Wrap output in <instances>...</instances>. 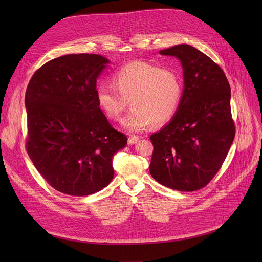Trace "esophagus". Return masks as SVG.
Masks as SVG:
<instances>
[{
    "instance_id": "34e87169",
    "label": "esophagus",
    "mask_w": 262,
    "mask_h": 262,
    "mask_svg": "<svg viewBox=\"0 0 262 262\" xmlns=\"http://www.w3.org/2000/svg\"><path fill=\"white\" fill-rule=\"evenodd\" d=\"M139 140H140L139 137H137V136H130V137L128 138V144H129V145H134V144L138 143Z\"/></svg>"
}]
</instances>
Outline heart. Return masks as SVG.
Here are the masks:
<instances>
[{
  "mask_svg": "<svg viewBox=\"0 0 262 262\" xmlns=\"http://www.w3.org/2000/svg\"><path fill=\"white\" fill-rule=\"evenodd\" d=\"M183 95L179 70L146 62H133L117 69L112 85L97 87L99 106L111 120H118L128 105L132 110L121 126L128 133H140L151 123L162 125L177 113Z\"/></svg>",
  "mask_w": 262,
  "mask_h": 262,
  "instance_id": "b5f03b06",
  "label": "heart"
}]
</instances>
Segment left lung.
I'll return each instance as SVG.
<instances>
[{"label": "left lung", "instance_id": "1", "mask_svg": "<svg viewBox=\"0 0 262 262\" xmlns=\"http://www.w3.org/2000/svg\"><path fill=\"white\" fill-rule=\"evenodd\" d=\"M160 54L180 60L184 88L175 116L150 136L149 171L167 188L194 192L217 173L233 142L230 85L223 69L192 46L178 45Z\"/></svg>", "mask_w": 262, "mask_h": 262}]
</instances>
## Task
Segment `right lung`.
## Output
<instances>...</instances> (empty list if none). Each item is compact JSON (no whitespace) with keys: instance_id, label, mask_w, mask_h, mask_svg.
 Segmentation results:
<instances>
[{"instance_id":"1","label":"right lung","mask_w":262,"mask_h":262,"mask_svg":"<svg viewBox=\"0 0 262 262\" xmlns=\"http://www.w3.org/2000/svg\"><path fill=\"white\" fill-rule=\"evenodd\" d=\"M108 62L95 54L61 56L37 70L27 87V152L63 194L87 196L105 188L114 177L112 159L127 143L96 97V80Z\"/></svg>"}]
</instances>
